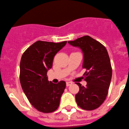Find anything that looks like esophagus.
Returning a JSON list of instances; mask_svg holds the SVG:
<instances>
[{"mask_svg":"<svg viewBox=\"0 0 129 129\" xmlns=\"http://www.w3.org/2000/svg\"><path fill=\"white\" fill-rule=\"evenodd\" d=\"M72 84H73V83L71 82V81H67V82H66V86H70V85H71Z\"/></svg>","mask_w":129,"mask_h":129,"instance_id":"obj_1","label":"esophagus"}]
</instances>
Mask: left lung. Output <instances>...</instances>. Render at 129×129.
<instances>
[{
	"label": "left lung",
	"instance_id": "obj_1",
	"mask_svg": "<svg viewBox=\"0 0 129 129\" xmlns=\"http://www.w3.org/2000/svg\"><path fill=\"white\" fill-rule=\"evenodd\" d=\"M70 45L80 48L83 53V68L86 86H79L75 98L78 106L85 110L97 109L104 103L108 93L112 77V68L106 48L88 36L79 37Z\"/></svg>",
	"mask_w": 129,
	"mask_h": 129
}]
</instances>
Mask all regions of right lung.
<instances>
[{
    "label": "right lung",
    "instance_id": "right-lung-1",
    "mask_svg": "<svg viewBox=\"0 0 129 129\" xmlns=\"http://www.w3.org/2000/svg\"><path fill=\"white\" fill-rule=\"evenodd\" d=\"M66 43L38 41L27 48L21 56V87L31 104L43 113H51L58 108L66 88L64 81L57 84L48 81L47 72L52 67L55 55Z\"/></svg>",
    "mask_w": 129,
    "mask_h": 129
}]
</instances>
